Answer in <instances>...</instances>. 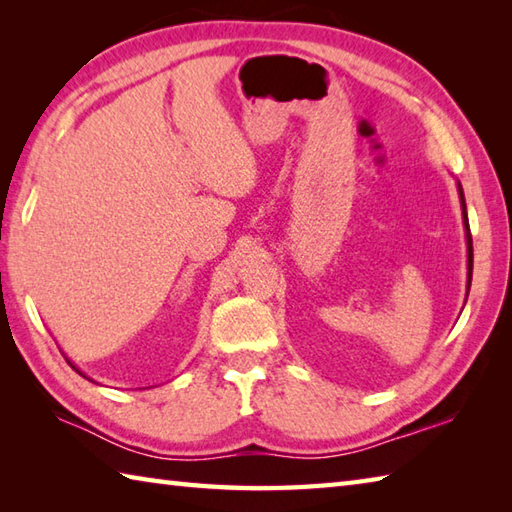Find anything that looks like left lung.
I'll return each instance as SVG.
<instances>
[{
	"label": "left lung",
	"instance_id": "8db88e82",
	"mask_svg": "<svg viewBox=\"0 0 512 512\" xmlns=\"http://www.w3.org/2000/svg\"><path fill=\"white\" fill-rule=\"evenodd\" d=\"M458 191H460V204H462V215H464L466 253H469V279H466V288H471V277H473V237H471V228H469V217H466V202H464V191H462V184L460 182H458Z\"/></svg>",
	"mask_w": 512,
	"mask_h": 512
}]
</instances>
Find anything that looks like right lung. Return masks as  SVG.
<instances>
[{
  "label": "right lung",
  "mask_w": 512,
  "mask_h": 512,
  "mask_svg": "<svg viewBox=\"0 0 512 512\" xmlns=\"http://www.w3.org/2000/svg\"><path fill=\"white\" fill-rule=\"evenodd\" d=\"M72 367H74V365H72ZM74 369H76V367H74ZM76 372H79V374H81V376H85V374H83V372H81V369H76ZM85 378H88V376H85Z\"/></svg>",
  "instance_id": "right-lung-1"
}]
</instances>
